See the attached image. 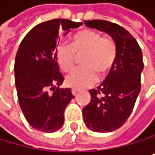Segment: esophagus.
<instances>
[{
    "instance_id": "obj_1",
    "label": "esophagus",
    "mask_w": 155,
    "mask_h": 155,
    "mask_svg": "<svg viewBox=\"0 0 155 155\" xmlns=\"http://www.w3.org/2000/svg\"><path fill=\"white\" fill-rule=\"evenodd\" d=\"M78 92H79V90H77V89H74V88L71 89V94H72L73 96H76Z\"/></svg>"
}]
</instances>
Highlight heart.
<instances>
[{"instance_id":"b5f03b06","label":"heart","mask_w":155,"mask_h":155,"mask_svg":"<svg viewBox=\"0 0 155 155\" xmlns=\"http://www.w3.org/2000/svg\"><path fill=\"white\" fill-rule=\"evenodd\" d=\"M82 58L83 68L77 69L66 78V84L76 89H84L95 84L97 75L105 77L114 68L117 58L115 41L110 37H102L92 29H83L77 32L71 46L65 44L57 49V60L59 68L68 72L71 71L77 60Z\"/></svg>"}]
</instances>
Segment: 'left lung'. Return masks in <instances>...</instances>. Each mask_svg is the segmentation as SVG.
<instances>
[{"label":"left lung","mask_w":155,"mask_h":155,"mask_svg":"<svg viewBox=\"0 0 155 155\" xmlns=\"http://www.w3.org/2000/svg\"><path fill=\"white\" fill-rule=\"evenodd\" d=\"M84 24L108 33L117 47V58L106 79L89 93L91 100L84 109L86 127L94 132H111L120 128L130 116L141 84L144 64L136 39L123 27L106 20H88Z\"/></svg>","instance_id":"left-lung-1"}]
</instances>
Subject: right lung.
<instances>
[{
	"instance_id": "add662e5",
	"label": "right lung",
	"mask_w": 155,
	"mask_h": 155,
	"mask_svg": "<svg viewBox=\"0 0 155 155\" xmlns=\"http://www.w3.org/2000/svg\"><path fill=\"white\" fill-rule=\"evenodd\" d=\"M81 25L82 22L61 18L38 24L24 37L17 50V97L26 120L37 130L56 132L64 123L65 108L74 97L70 88H57L64 81L58 65L57 45L59 34H67Z\"/></svg>"
}]
</instances>
